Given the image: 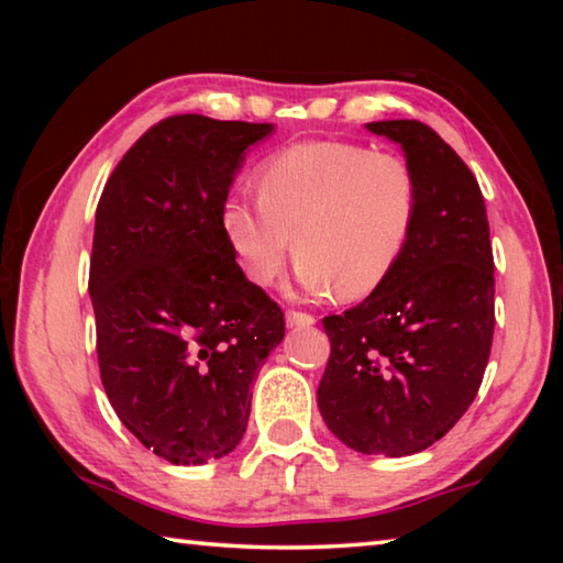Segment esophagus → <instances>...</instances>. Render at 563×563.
<instances>
[{
	"instance_id": "obj_1",
	"label": "esophagus",
	"mask_w": 563,
	"mask_h": 563,
	"mask_svg": "<svg viewBox=\"0 0 563 563\" xmlns=\"http://www.w3.org/2000/svg\"><path fill=\"white\" fill-rule=\"evenodd\" d=\"M285 322H288L290 328H310L316 325V316H310V312H300V310H288Z\"/></svg>"
}]
</instances>
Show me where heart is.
<instances>
[{"instance_id":"heart-1","label":"heart","mask_w":563,"mask_h":563,"mask_svg":"<svg viewBox=\"0 0 563 563\" xmlns=\"http://www.w3.org/2000/svg\"><path fill=\"white\" fill-rule=\"evenodd\" d=\"M258 198L231 194L221 228L245 278L271 285L290 251L305 290L360 298L412 241L419 180L402 156L352 141H300L255 170Z\"/></svg>"}]
</instances>
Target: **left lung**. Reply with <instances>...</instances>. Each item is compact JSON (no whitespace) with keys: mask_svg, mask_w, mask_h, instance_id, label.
<instances>
[{"mask_svg":"<svg viewBox=\"0 0 563 563\" xmlns=\"http://www.w3.org/2000/svg\"><path fill=\"white\" fill-rule=\"evenodd\" d=\"M367 129L402 146L419 216L393 275L322 318L330 360L320 415L362 454L407 456L452 430L479 393L494 338V255L479 184L440 133L415 119Z\"/></svg>","mask_w":563,"mask_h":563,"instance_id":"8db88e82","label":"left lung"}]
</instances>
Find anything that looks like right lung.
I'll list each match as a JSON object with an SVG mask.
<instances>
[{"mask_svg": "<svg viewBox=\"0 0 563 563\" xmlns=\"http://www.w3.org/2000/svg\"><path fill=\"white\" fill-rule=\"evenodd\" d=\"M273 123L178 113L113 168L97 206L89 295L101 383L123 427L170 464L243 440L251 385L280 345L278 302L243 275L221 206Z\"/></svg>", "mask_w": 563, "mask_h": 563, "instance_id": "1", "label": "right lung"}]
</instances>
